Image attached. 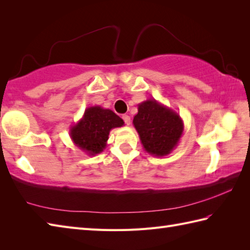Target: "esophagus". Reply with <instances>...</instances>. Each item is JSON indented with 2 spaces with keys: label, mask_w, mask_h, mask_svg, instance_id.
<instances>
[{
  "label": "esophagus",
  "mask_w": 250,
  "mask_h": 250,
  "mask_svg": "<svg viewBox=\"0 0 250 250\" xmlns=\"http://www.w3.org/2000/svg\"><path fill=\"white\" fill-rule=\"evenodd\" d=\"M122 119H124L125 124L126 125H130V124H131V118H130V117H129L128 115H124V116H122Z\"/></svg>",
  "instance_id": "esophagus-1"
}]
</instances>
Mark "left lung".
Instances as JSON below:
<instances>
[{"label": "left lung", "mask_w": 250, "mask_h": 250, "mask_svg": "<svg viewBox=\"0 0 250 250\" xmlns=\"http://www.w3.org/2000/svg\"><path fill=\"white\" fill-rule=\"evenodd\" d=\"M133 125L144 149L151 156L164 157L178 145L184 132V121L176 111L155 99L140 103Z\"/></svg>", "instance_id": "obj_1"}]
</instances>
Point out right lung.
<instances>
[{"label": "right lung", "mask_w": 250, "mask_h": 250, "mask_svg": "<svg viewBox=\"0 0 250 250\" xmlns=\"http://www.w3.org/2000/svg\"><path fill=\"white\" fill-rule=\"evenodd\" d=\"M125 122L113 110L101 106L86 108L83 118L71 126L70 136L75 146L88 156H95L105 149L111 129L124 126Z\"/></svg>", "instance_id": "right-lung-1"}]
</instances>
